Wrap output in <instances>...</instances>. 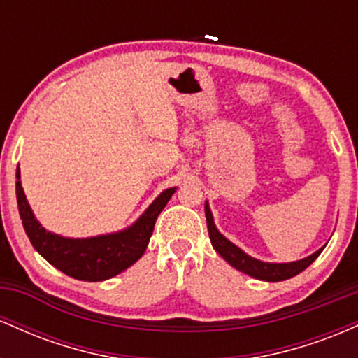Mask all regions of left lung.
Masks as SVG:
<instances>
[{
	"label": "left lung",
	"instance_id": "1",
	"mask_svg": "<svg viewBox=\"0 0 358 358\" xmlns=\"http://www.w3.org/2000/svg\"><path fill=\"white\" fill-rule=\"evenodd\" d=\"M205 217H207V229L213 249H215L232 268H236L237 271H241V273L249 274V276L256 279H261V281L278 282L296 276L301 271H305L324 249H318L315 254H311V256L299 259V261L294 262H282V264H278V262H262L259 261V259L248 256L244 250L237 248L236 244H232L229 239H225V237L217 231L215 224H213L212 212L210 208H208V203H205Z\"/></svg>",
	"mask_w": 358,
	"mask_h": 358
}]
</instances>
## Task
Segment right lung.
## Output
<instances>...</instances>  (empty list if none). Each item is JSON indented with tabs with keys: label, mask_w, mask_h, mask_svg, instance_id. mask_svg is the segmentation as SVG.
<instances>
[{
	"label": "right lung",
	"mask_w": 358,
	"mask_h": 358,
	"mask_svg": "<svg viewBox=\"0 0 358 358\" xmlns=\"http://www.w3.org/2000/svg\"><path fill=\"white\" fill-rule=\"evenodd\" d=\"M16 180L20 217L31 245L64 274L90 282L106 281L116 276L145 254L153 234L155 222L176 190L168 188L159 193L158 199L146 208L145 213L124 231L89 239H69L45 231L35 219L20 182V168H16Z\"/></svg>",
	"instance_id": "1"
}]
</instances>
